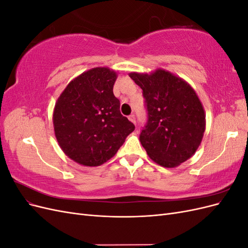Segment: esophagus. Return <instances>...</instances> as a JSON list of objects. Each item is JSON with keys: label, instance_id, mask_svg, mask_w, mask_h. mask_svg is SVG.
<instances>
[{"label": "esophagus", "instance_id": "34e87169", "mask_svg": "<svg viewBox=\"0 0 248 248\" xmlns=\"http://www.w3.org/2000/svg\"><path fill=\"white\" fill-rule=\"evenodd\" d=\"M128 119L130 120V121H131L133 124H136V116H134V115H130Z\"/></svg>", "mask_w": 248, "mask_h": 248}]
</instances>
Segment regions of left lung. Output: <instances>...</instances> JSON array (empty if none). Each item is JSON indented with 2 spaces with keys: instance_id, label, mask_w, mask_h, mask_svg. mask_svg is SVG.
<instances>
[{
  "instance_id": "1",
  "label": "left lung",
  "mask_w": 248,
  "mask_h": 248,
  "mask_svg": "<svg viewBox=\"0 0 248 248\" xmlns=\"http://www.w3.org/2000/svg\"><path fill=\"white\" fill-rule=\"evenodd\" d=\"M142 90L148 121L140 140L147 154L163 168L189 159L206 129L204 107L193 88L175 74L158 68L151 73L130 72Z\"/></svg>"
}]
</instances>
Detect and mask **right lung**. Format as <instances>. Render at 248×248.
<instances>
[{
	"label": "right lung",
	"instance_id": "add662e5",
	"mask_svg": "<svg viewBox=\"0 0 248 248\" xmlns=\"http://www.w3.org/2000/svg\"><path fill=\"white\" fill-rule=\"evenodd\" d=\"M117 78L115 70L95 67L73 78L56 102L52 123L58 144L81 166L107 162L134 130L112 92Z\"/></svg>",
	"mask_w": 248,
	"mask_h": 248
}]
</instances>
